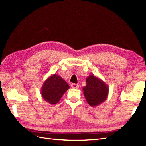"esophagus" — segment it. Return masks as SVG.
I'll list each match as a JSON object with an SVG mask.
<instances>
[{
    "instance_id": "1",
    "label": "esophagus",
    "mask_w": 146,
    "mask_h": 146,
    "mask_svg": "<svg viewBox=\"0 0 146 146\" xmlns=\"http://www.w3.org/2000/svg\"><path fill=\"white\" fill-rule=\"evenodd\" d=\"M79 85H78V84H76V83H73L71 85V87L72 88H74V89H78L79 88Z\"/></svg>"
}]
</instances>
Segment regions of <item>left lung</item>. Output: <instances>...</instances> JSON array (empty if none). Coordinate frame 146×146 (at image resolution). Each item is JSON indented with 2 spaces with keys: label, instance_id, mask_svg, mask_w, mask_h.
<instances>
[{
  "label": "left lung",
  "instance_id": "obj_1",
  "mask_svg": "<svg viewBox=\"0 0 146 146\" xmlns=\"http://www.w3.org/2000/svg\"><path fill=\"white\" fill-rule=\"evenodd\" d=\"M86 85L83 88L88 104L96 107L107 99L109 88L107 83L100 78L91 74L86 78Z\"/></svg>",
  "mask_w": 146,
  "mask_h": 146
}]
</instances>
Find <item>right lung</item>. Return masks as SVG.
<instances>
[{
  "mask_svg": "<svg viewBox=\"0 0 146 146\" xmlns=\"http://www.w3.org/2000/svg\"><path fill=\"white\" fill-rule=\"evenodd\" d=\"M70 86L64 79L54 74L44 82L41 92L42 98L48 103L54 105L58 102Z\"/></svg>",
  "mask_w": 146,
  "mask_h": 146,
  "instance_id": "add662e5",
  "label": "right lung"
}]
</instances>
